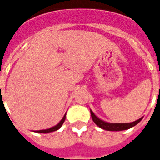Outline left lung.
Wrapping results in <instances>:
<instances>
[{"instance_id":"8db88e82","label":"left lung","mask_w":160,"mask_h":160,"mask_svg":"<svg viewBox=\"0 0 160 160\" xmlns=\"http://www.w3.org/2000/svg\"><path fill=\"white\" fill-rule=\"evenodd\" d=\"M90 114H91V118H92L93 121L95 122V124L100 128H101V129L108 130V131L126 130V129H129L132 127H134L137 124H139V122L141 121V119H143V117H142L140 119H137L134 122H131V123H109V122L104 121L102 119H100V118H98L91 109H90Z\"/></svg>"}]
</instances>
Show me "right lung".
Segmentation results:
<instances>
[{
	"mask_svg": "<svg viewBox=\"0 0 160 160\" xmlns=\"http://www.w3.org/2000/svg\"><path fill=\"white\" fill-rule=\"evenodd\" d=\"M65 116H66V113H65V115H64V117H63L62 119H61V120H60V121L59 122V123H58L56 125H55V126H53V127H51V128H50V129H41V130H35L34 132H36V133H43V134H47V133H51V132L56 131V130H58V129H60V127L62 126L63 123L65 122Z\"/></svg>",
	"mask_w": 160,
	"mask_h": 160,
	"instance_id": "obj_1",
	"label": "right lung"
}]
</instances>
